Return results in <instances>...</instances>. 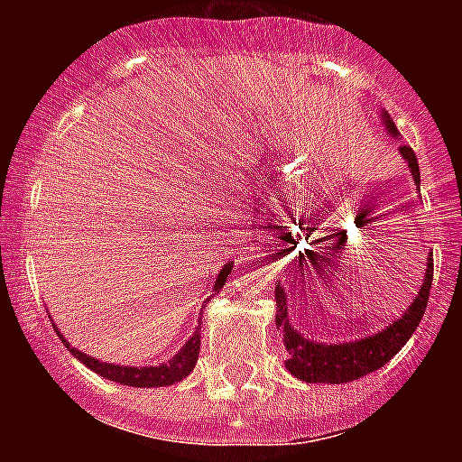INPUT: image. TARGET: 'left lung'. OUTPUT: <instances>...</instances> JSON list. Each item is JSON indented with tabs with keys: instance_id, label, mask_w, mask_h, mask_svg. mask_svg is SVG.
<instances>
[{
	"instance_id": "1",
	"label": "left lung",
	"mask_w": 462,
	"mask_h": 462,
	"mask_svg": "<svg viewBox=\"0 0 462 462\" xmlns=\"http://www.w3.org/2000/svg\"><path fill=\"white\" fill-rule=\"evenodd\" d=\"M382 117L383 125H386V132L393 138H398V129H395L393 120H389L386 113H383ZM400 154L405 157L411 178H414V185L419 187L421 185V173H419V162H416L414 157V150H411L410 145H400ZM287 252L289 250H280L277 254L282 256L287 254ZM308 256L314 259V256L321 254L319 252H317V254L308 252ZM289 273H293V268H287V273L282 277H287L289 280ZM287 280L275 282V324L277 328H280L284 346H287V361H284V365H287V370L293 377L303 379V382L345 383L383 368V365L405 346V342L410 340L411 333H414L416 326H419V321H421L423 312H426L428 293H430L432 284V254L428 256V266L426 275H423L421 289H419L416 296L411 298V305L405 310V314H402L400 319H395L393 324L386 326V328L379 330V333H374V336L361 337V340L354 342H340V345H324V342L308 340V337L300 336L296 328H291V324H289ZM289 287H291V284H289Z\"/></svg>"
}]
</instances>
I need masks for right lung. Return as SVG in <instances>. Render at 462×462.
Wrapping results in <instances>:
<instances>
[{
  "label": "right lung",
  "mask_w": 462,
  "mask_h": 462,
  "mask_svg": "<svg viewBox=\"0 0 462 462\" xmlns=\"http://www.w3.org/2000/svg\"><path fill=\"white\" fill-rule=\"evenodd\" d=\"M234 271V263H224V268L219 271L217 280H215V289L212 291H219V289L226 284V277ZM201 328L194 330V336L182 345V349L175 354L171 361L162 363V365H148V368H132V365H116V363H101L97 358L88 356V354L79 352L76 346H71V342L64 340V336H60V330L55 328V333L60 336V340L64 342L69 352L79 358L83 365H88L89 370H94L97 374L106 379H113L117 383H125V386H134V389H157V386H171V383L180 382L187 374L194 370L196 361H199V349H201Z\"/></svg>",
  "instance_id": "obj_1"
}]
</instances>
